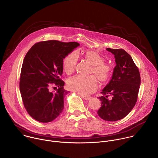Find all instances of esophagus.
Wrapping results in <instances>:
<instances>
[{
  "mask_svg": "<svg viewBox=\"0 0 158 158\" xmlns=\"http://www.w3.org/2000/svg\"><path fill=\"white\" fill-rule=\"evenodd\" d=\"M81 97L82 98H83L84 99H85V100H89L91 98V96H85V95H81Z\"/></svg>",
  "mask_w": 158,
  "mask_h": 158,
  "instance_id": "esophagus-1",
  "label": "esophagus"
}]
</instances>
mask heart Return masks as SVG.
Wrapping results in <instances>:
<instances>
[{"mask_svg":"<svg viewBox=\"0 0 158 158\" xmlns=\"http://www.w3.org/2000/svg\"><path fill=\"white\" fill-rule=\"evenodd\" d=\"M84 57L92 65L90 73L94 74L101 83L107 82L110 76L112 68L109 64L104 63V58L93 51H87ZM77 60L78 53L76 51L71 52L64 58L63 69L67 74L70 75L74 72ZM96 77L93 75L85 77L76 76L67 81V87L80 94H87L95 91L98 87V81Z\"/></svg>","mask_w":158,"mask_h":158,"instance_id":"heart-1","label":"heart"}]
</instances>
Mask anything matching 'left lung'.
<instances>
[{"mask_svg": "<svg viewBox=\"0 0 158 158\" xmlns=\"http://www.w3.org/2000/svg\"><path fill=\"white\" fill-rule=\"evenodd\" d=\"M114 55L116 65L109 82L101 93L99 116L107 121L122 119L136 103L141 84L139 69L131 56L122 49L107 48Z\"/></svg>", "mask_w": 158, "mask_h": 158, "instance_id": "obj_1", "label": "left lung"}]
</instances>
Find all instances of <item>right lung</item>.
Listing matches in <instances>:
<instances>
[{
    "mask_svg": "<svg viewBox=\"0 0 158 158\" xmlns=\"http://www.w3.org/2000/svg\"><path fill=\"white\" fill-rule=\"evenodd\" d=\"M79 46L76 42L46 40L35 44L26 54L19 87L27 112L36 121L49 123L62 112L64 97L69 93L64 89V82L60 78L63 59ZM52 85L58 87L56 93L49 91Z\"/></svg>",
    "mask_w": 158,
    "mask_h": 158,
    "instance_id": "right-lung-1",
    "label": "right lung"
}]
</instances>
